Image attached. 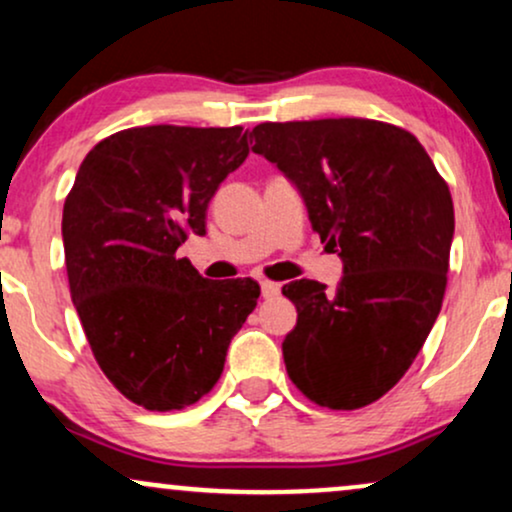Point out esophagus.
I'll return each instance as SVG.
<instances>
[{
  "label": "esophagus",
  "mask_w": 512,
  "mask_h": 512,
  "mask_svg": "<svg viewBox=\"0 0 512 512\" xmlns=\"http://www.w3.org/2000/svg\"><path fill=\"white\" fill-rule=\"evenodd\" d=\"M260 289H262L264 298H276L281 293V286L274 284V281H267V279L260 281Z\"/></svg>",
  "instance_id": "obj_1"
}]
</instances>
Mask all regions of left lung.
Returning <instances> with one entry per match:
<instances>
[{
  "label": "left lung",
  "mask_w": 512,
  "mask_h": 512,
  "mask_svg": "<svg viewBox=\"0 0 512 512\" xmlns=\"http://www.w3.org/2000/svg\"><path fill=\"white\" fill-rule=\"evenodd\" d=\"M250 144L344 264L334 291L313 279L281 289L298 310L281 344L289 378L320 407H366L407 373L443 305L448 185L414 134L361 117L264 122Z\"/></svg>",
  "instance_id": "8db88e82"
}]
</instances>
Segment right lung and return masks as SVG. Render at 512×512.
I'll return each mask as SVG.
<instances>
[{"label":"right lung","instance_id":"1","mask_svg":"<svg viewBox=\"0 0 512 512\" xmlns=\"http://www.w3.org/2000/svg\"><path fill=\"white\" fill-rule=\"evenodd\" d=\"M245 158L243 127L154 125L103 139L76 173L62 214L69 291L98 366L139 407L207 395L255 310L257 281H209L178 257Z\"/></svg>","mask_w":512,"mask_h":512}]
</instances>
